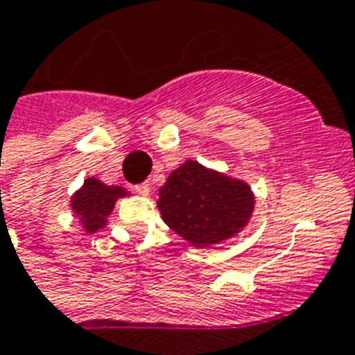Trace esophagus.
<instances>
[{
	"label": "esophagus",
	"instance_id": "esophagus-1",
	"mask_svg": "<svg viewBox=\"0 0 355 355\" xmlns=\"http://www.w3.org/2000/svg\"><path fill=\"white\" fill-rule=\"evenodd\" d=\"M150 189H152V187L148 185V183H140V185L133 187V191L137 192V194H140V196H148V194H150Z\"/></svg>",
	"mask_w": 355,
	"mask_h": 355
}]
</instances>
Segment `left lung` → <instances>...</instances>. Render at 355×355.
<instances>
[{
    "label": "left lung",
    "instance_id": "1",
    "mask_svg": "<svg viewBox=\"0 0 355 355\" xmlns=\"http://www.w3.org/2000/svg\"><path fill=\"white\" fill-rule=\"evenodd\" d=\"M157 205L178 235L194 246H211L246 226L254 194L243 181L187 161L159 189Z\"/></svg>",
    "mask_w": 355,
    "mask_h": 355
}]
</instances>
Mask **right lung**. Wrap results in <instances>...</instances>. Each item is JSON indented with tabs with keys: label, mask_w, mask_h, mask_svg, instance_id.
Here are the masks:
<instances>
[{
	"label": "right lung",
	"mask_w": 355,
	"mask_h": 355,
	"mask_svg": "<svg viewBox=\"0 0 355 355\" xmlns=\"http://www.w3.org/2000/svg\"><path fill=\"white\" fill-rule=\"evenodd\" d=\"M125 194L128 192L122 187L105 185L94 178L85 181V185L72 198L73 213L83 222L85 232L94 233L105 226V218L111 215L114 202Z\"/></svg>",
	"instance_id": "obj_1"
}]
</instances>
